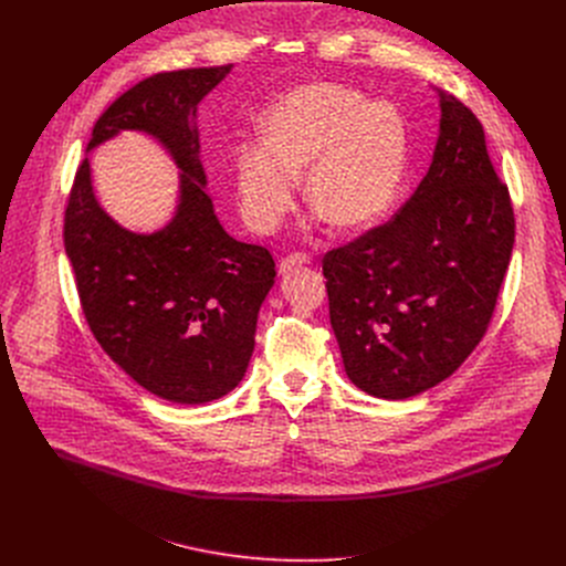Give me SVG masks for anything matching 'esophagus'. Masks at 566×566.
Returning <instances> with one entry per match:
<instances>
[{"label": "esophagus", "mask_w": 566, "mask_h": 566, "mask_svg": "<svg viewBox=\"0 0 566 566\" xmlns=\"http://www.w3.org/2000/svg\"><path fill=\"white\" fill-rule=\"evenodd\" d=\"M308 264H311V258L306 253H293L280 262V273H289L295 266H308Z\"/></svg>", "instance_id": "34e87169"}]
</instances>
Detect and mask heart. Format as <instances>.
I'll return each instance as SVG.
<instances>
[{
  "label": "heart",
  "mask_w": 566,
  "mask_h": 566,
  "mask_svg": "<svg viewBox=\"0 0 566 566\" xmlns=\"http://www.w3.org/2000/svg\"><path fill=\"white\" fill-rule=\"evenodd\" d=\"M262 138L232 149V181L241 219L273 232L293 208L302 169L304 201L338 230L378 221L406 177L410 134L389 101L338 83H311L273 103Z\"/></svg>",
  "instance_id": "1"
}]
</instances>
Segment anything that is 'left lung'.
Listing matches in <instances>:
<instances>
[{
  "instance_id": "obj_1",
  "label": "left lung",
  "mask_w": 566,
  "mask_h": 566,
  "mask_svg": "<svg viewBox=\"0 0 566 566\" xmlns=\"http://www.w3.org/2000/svg\"><path fill=\"white\" fill-rule=\"evenodd\" d=\"M432 164L387 223L322 260L349 380L400 400L446 380L486 334L515 214L479 118L439 92Z\"/></svg>"
}]
</instances>
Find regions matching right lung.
Here are the masks:
<instances>
[{"instance_id":"1","label":"right lung","mask_w":566,"mask_h":566,"mask_svg":"<svg viewBox=\"0 0 566 566\" xmlns=\"http://www.w3.org/2000/svg\"><path fill=\"white\" fill-rule=\"evenodd\" d=\"M230 69L149 75L94 125L87 151L125 129L170 151L181 170L170 223L149 234L116 223L94 195L90 158L64 210V251L92 334L140 387L181 406L221 398L244 378L258 313L275 282L273 255L232 239L206 192L197 105Z\"/></svg>"}]
</instances>
